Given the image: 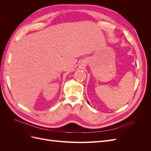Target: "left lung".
Here are the masks:
<instances>
[{
	"mask_svg": "<svg viewBox=\"0 0 151 151\" xmlns=\"http://www.w3.org/2000/svg\"><path fill=\"white\" fill-rule=\"evenodd\" d=\"M88 103H89V102H88Z\"/></svg>",
	"mask_w": 151,
	"mask_h": 151,
	"instance_id": "left-lung-1",
	"label": "left lung"
}]
</instances>
